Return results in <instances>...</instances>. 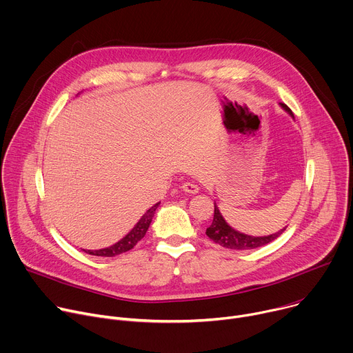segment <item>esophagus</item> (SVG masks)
<instances>
[{
	"label": "esophagus",
	"instance_id": "esophagus-1",
	"mask_svg": "<svg viewBox=\"0 0 353 353\" xmlns=\"http://www.w3.org/2000/svg\"><path fill=\"white\" fill-rule=\"evenodd\" d=\"M181 188H183V191H185L188 194H196L199 191V187L196 184H194V183H184L181 185Z\"/></svg>",
	"mask_w": 353,
	"mask_h": 353
}]
</instances>
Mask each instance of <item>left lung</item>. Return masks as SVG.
Returning <instances> with one entry per match:
<instances>
[{
    "label": "left lung",
    "mask_w": 353,
    "mask_h": 353,
    "mask_svg": "<svg viewBox=\"0 0 353 353\" xmlns=\"http://www.w3.org/2000/svg\"><path fill=\"white\" fill-rule=\"evenodd\" d=\"M279 106L292 117H293V113L290 112V109L283 105V103H279ZM214 207H215V211H214V221L211 223L210 228H207V236L214 240L215 243L221 244L222 247H226V248H232V250H253V248H257V247H263L271 241H274L276 237H279L283 230L286 229V226L281 230H278L276 233H272V234H268V236H251V234H245V233H241L236 229H233L223 218V215L221 214L216 203H214Z\"/></svg>",
    "instance_id": "8db88e82"
}]
</instances>
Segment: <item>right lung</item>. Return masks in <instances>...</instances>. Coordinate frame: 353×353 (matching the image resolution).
Here are the masks:
<instances>
[{
	"label": "right lung",
	"mask_w": 353,
	"mask_h": 353,
	"mask_svg": "<svg viewBox=\"0 0 353 353\" xmlns=\"http://www.w3.org/2000/svg\"><path fill=\"white\" fill-rule=\"evenodd\" d=\"M159 204L161 203H157L155 205H152L149 210H146V212L141 216V219L135 223V226L121 240H119L113 245L100 248V250H83V251H85V253L90 254V256H99V257H114V256L125 253V251L131 250L145 236L150 222H152V219H154L155 211H157Z\"/></svg>",
	"instance_id": "1"
}]
</instances>
